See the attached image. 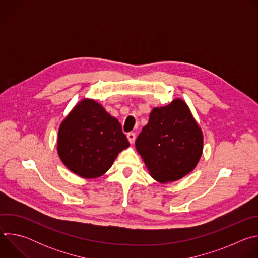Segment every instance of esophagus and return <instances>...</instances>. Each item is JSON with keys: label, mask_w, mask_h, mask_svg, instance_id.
<instances>
[{"label": "esophagus", "mask_w": 258, "mask_h": 258, "mask_svg": "<svg viewBox=\"0 0 258 258\" xmlns=\"http://www.w3.org/2000/svg\"><path fill=\"white\" fill-rule=\"evenodd\" d=\"M127 139H128L130 143L133 144L135 142V140H136V134L135 133H128L127 134Z\"/></svg>", "instance_id": "obj_1"}]
</instances>
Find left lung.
I'll use <instances>...</instances> for the list:
<instances>
[{
  "label": "left lung",
  "instance_id": "1",
  "mask_svg": "<svg viewBox=\"0 0 258 258\" xmlns=\"http://www.w3.org/2000/svg\"><path fill=\"white\" fill-rule=\"evenodd\" d=\"M135 145L151 176L168 182L196 167L203 151V135L188 105L175 99L152 110Z\"/></svg>",
  "mask_w": 258,
  "mask_h": 258
}]
</instances>
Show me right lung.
<instances>
[{
  "mask_svg": "<svg viewBox=\"0 0 258 258\" xmlns=\"http://www.w3.org/2000/svg\"><path fill=\"white\" fill-rule=\"evenodd\" d=\"M128 146L119 121L91 99L73 108L58 132L59 157L69 170L85 178L104 174Z\"/></svg>",
  "mask_w": 258,
  "mask_h": 258,
  "instance_id": "1",
  "label": "right lung"
}]
</instances>
